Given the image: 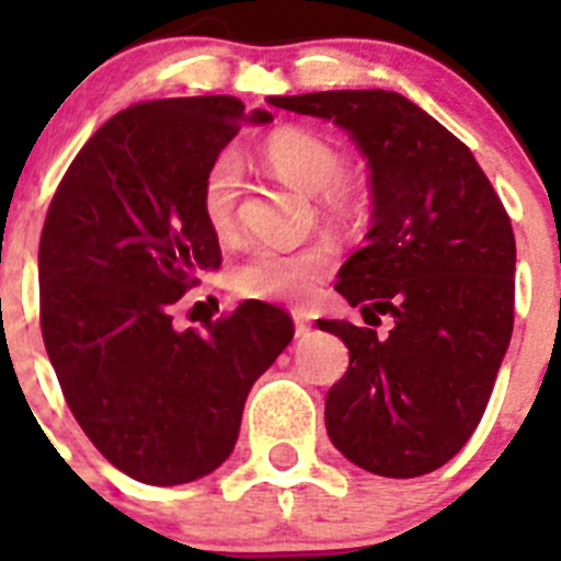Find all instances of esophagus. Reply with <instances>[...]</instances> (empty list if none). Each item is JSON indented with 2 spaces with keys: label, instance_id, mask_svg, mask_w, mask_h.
Instances as JSON below:
<instances>
[{
  "label": "esophagus",
  "instance_id": "esophagus-1",
  "mask_svg": "<svg viewBox=\"0 0 561 561\" xmlns=\"http://www.w3.org/2000/svg\"><path fill=\"white\" fill-rule=\"evenodd\" d=\"M291 320H295V334L297 336H306L311 331V325H309V320H306L304 314H300V311H295V314H291Z\"/></svg>",
  "mask_w": 561,
  "mask_h": 561
}]
</instances>
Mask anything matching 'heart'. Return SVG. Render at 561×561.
Returning a JSON list of instances; mask_svg holds the SVG:
<instances>
[{
    "mask_svg": "<svg viewBox=\"0 0 561 561\" xmlns=\"http://www.w3.org/2000/svg\"><path fill=\"white\" fill-rule=\"evenodd\" d=\"M264 157L272 171L297 191L325 196L331 207L348 205L345 160L320 134L304 128H284L266 140ZM241 191V162L232 151L219 153L202 180V216L213 232L225 236L236 219V202ZM334 264L329 244H311L304 250L255 244L232 266L230 286L236 295L252 300H300Z\"/></svg>",
    "mask_w": 561,
    "mask_h": 561,
    "instance_id": "1",
    "label": "heart"
}]
</instances>
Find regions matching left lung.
Segmentation results:
<instances>
[{"mask_svg": "<svg viewBox=\"0 0 561 561\" xmlns=\"http://www.w3.org/2000/svg\"><path fill=\"white\" fill-rule=\"evenodd\" d=\"M331 121L370 168L368 241L340 291L368 325L317 320L348 345L325 430L351 463L381 478L440 469L472 438L514 329L512 219L472 151L399 92L340 89L270 98Z\"/></svg>", "mask_w": 561, "mask_h": 561, "instance_id": "8db88e82", "label": "left lung"}]
</instances>
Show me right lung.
Masks as SVG:
<instances>
[{"instance_id":"1","label":"right lung","mask_w":561,"mask_h":561,"mask_svg":"<svg viewBox=\"0 0 561 561\" xmlns=\"http://www.w3.org/2000/svg\"><path fill=\"white\" fill-rule=\"evenodd\" d=\"M241 123L230 95L165 98L114 114L78 151L38 244L42 334L69 410L103 458L148 485L219 469L255 379L295 336L286 311L247 300L199 331L171 306L221 266L202 180Z\"/></svg>"}]
</instances>
